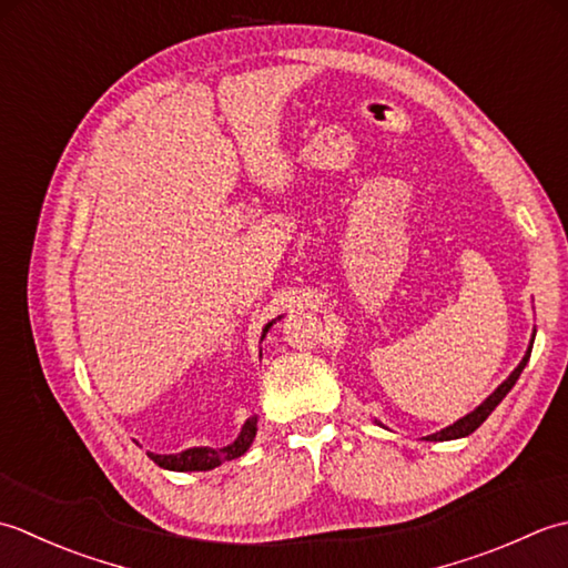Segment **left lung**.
I'll use <instances>...</instances> for the list:
<instances>
[{
    "mask_svg": "<svg viewBox=\"0 0 568 568\" xmlns=\"http://www.w3.org/2000/svg\"><path fill=\"white\" fill-rule=\"evenodd\" d=\"M537 333V331H535ZM535 343V341H531ZM529 355H531V345H529V351H527V355L523 357V363H519L517 367H515V373L507 377L500 387H497L493 395L485 399L480 407L476 409V412H470L468 416H463V419H458L456 424H450V426H446L444 432H438V434H432V436H426V442H450V438H460V436H468V434H473L478 429V426L488 419V416L493 414V409L497 407V404H500L503 399H505V395L507 392H510L513 387H515V382H517V377H519V373H523L525 369V365H527V361H529Z\"/></svg>",
    "mask_w": 568,
    "mask_h": 568,
    "instance_id": "obj_1",
    "label": "left lung"
}]
</instances>
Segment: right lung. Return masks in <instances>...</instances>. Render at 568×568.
Here are the masks:
<instances>
[{
	"instance_id": "obj_1",
	"label": "right lung",
	"mask_w": 568,
	"mask_h": 568,
	"mask_svg": "<svg viewBox=\"0 0 568 568\" xmlns=\"http://www.w3.org/2000/svg\"><path fill=\"white\" fill-rule=\"evenodd\" d=\"M270 326L272 323H267V328ZM267 328H264V333H267ZM254 434H257V419L252 416V419H247L245 426H242V432L235 438V444H230L225 448H189V450H181V454H176V456L149 454V458H152L156 466L169 468V470H211V468L220 466V463L240 458L242 454H245L252 444Z\"/></svg>"
}]
</instances>
